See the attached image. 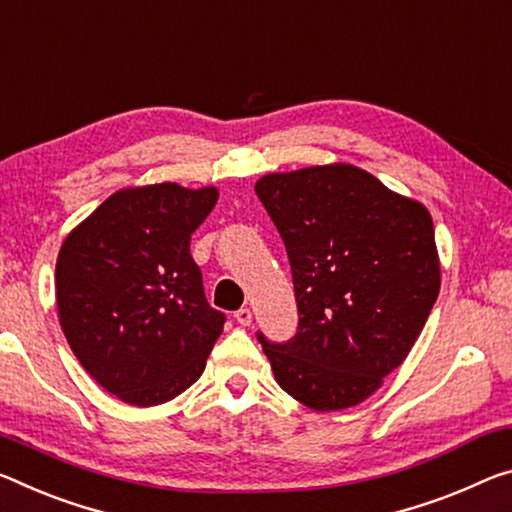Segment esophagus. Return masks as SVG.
I'll return each instance as SVG.
<instances>
[{
  "label": "esophagus",
  "mask_w": 512,
  "mask_h": 512,
  "mask_svg": "<svg viewBox=\"0 0 512 512\" xmlns=\"http://www.w3.org/2000/svg\"><path fill=\"white\" fill-rule=\"evenodd\" d=\"M234 319H237V323H241V326H250V321H253V312H250L248 307H241V310L234 312Z\"/></svg>",
  "instance_id": "34e87169"
}]
</instances>
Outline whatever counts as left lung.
<instances>
[{"instance_id":"obj_1","label":"left lung","mask_w":512,"mask_h":512,"mask_svg":"<svg viewBox=\"0 0 512 512\" xmlns=\"http://www.w3.org/2000/svg\"><path fill=\"white\" fill-rule=\"evenodd\" d=\"M285 241L296 335L257 332L278 385L312 410L362 403L410 353L440 291L433 218L348 164L255 184Z\"/></svg>"}]
</instances>
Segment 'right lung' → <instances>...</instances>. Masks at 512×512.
I'll use <instances>...</instances> for the list:
<instances>
[{
    "instance_id": "right-lung-1",
    "label": "right lung",
    "mask_w": 512,
    "mask_h": 512,
    "mask_svg": "<svg viewBox=\"0 0 512 512\" xmlns=\"http://www.w3.org/2000/svg\"><path fill=\"white\" fill-rule=\"evenodd\" d=\"M216 200L214 186L125 189L63 241L61 328L81 367L120 401L166 403L205 371L225 314L207 303L191 234Z\"/></svg>"
}]
</instances>
